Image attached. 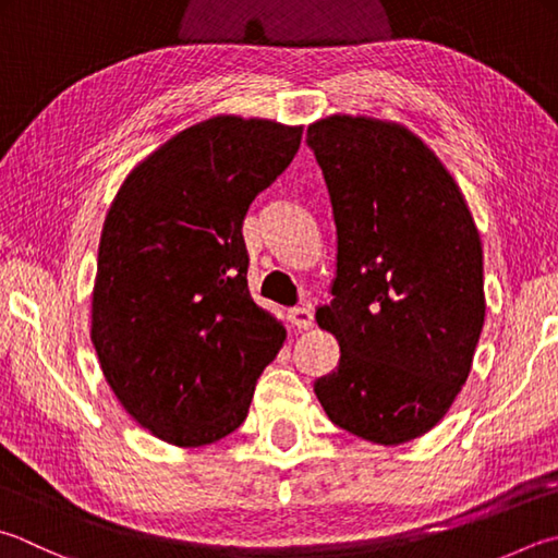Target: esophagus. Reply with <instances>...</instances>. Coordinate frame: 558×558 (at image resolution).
I'll use <instances>...</instances> for the list:
<instances>
[{
  "label": "esophagus",
  "mask_w": 558,
  "mask_h": 558,
  "mask_svg": "<svg viewBox=\"0 0 558 558\" xmlns=\"http://www.w3.org/2000/svg\"><path fill=\"white\" fill-rule=\"evenodd\" d=\"M289 320L296 325L299 330H308L311 325H313V311H311V306H296V308H291L289 311Z\"/></svg>",
  "instance_id": "esophagus-1"
}]
</instances>
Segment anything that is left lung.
Masks as SVG:
<instances>
[{"label": "left lung", "mask_w": 558, "mask_h": 558, "mask_svg": "<svg viewBox=\"0 0 558 558\" xmlns=\"http://www.w3.org/2000/svg\"><path fill=\"white\" fill-rule=\"evenodd\" d=\"M306 143L338 228L332 301L315 320L340 364L313 391L347 433L403 445L469 378L486 318L478 230L454 177L405 125L335 113Z\"/></svg>", "instance_id": "left-lung-1"}]
</instances>
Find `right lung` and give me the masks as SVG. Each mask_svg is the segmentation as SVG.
Segmentation results:
<instances>
[{
	"label": "right lung",
	"mask_w": 558,
	"mask_h": 558,
	"mask_svg": "<svg viewBox=\"0 0 558 558\" xmlns=\"http://www.w3.org/2000/svg\"><path fill=\"white\" fill-rule=\"evenodd\" d=\"M303 125L214 116L125 177L104 220L92 342L135 423L204 447L247 417L287 340L247 289L243 220L299 153Z\"/></svg>",
	"instance_id": "add662e5"
}]
</instances>
